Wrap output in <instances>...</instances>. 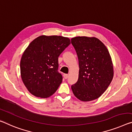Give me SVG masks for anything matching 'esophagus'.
Segmentation results:
<instances>
[{"label":"esophagus","instance_id":"esophagus-1","mask_svg":"<svg viewBox=\"0 0 132 132\" xmlns=\"http://www.w3.org/2000/svg\"><path fill=\"white\" fill-rule=\"evenodd\" d=\"M64 77L65 79H67L68 77V74H64Z\"/></svg>","mask_w":132,"mask_h":132}]
</instances>
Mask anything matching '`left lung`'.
I'll return each instance as SVG.
<instances>
[{
	"label": "left lung",
	"instance_id": "obj_1",
	"mask_svg": "<svg viewBox=\"0 0 132 132\" xmlns=\"http://www.w3.org/2000/svg\"><path fill=\"white\" fill-rule=\"evenodd\" d=\"M71 44L77 54L79 74L77 82L71 86L74 96L82 101L100 97L113 80L114 71L108 50L98 38L77 36Z\"/></svg>",
	"mask_w": 132,
	"mask_h": 132
}]
</instances>
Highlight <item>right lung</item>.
<instances>
[{
    "instance_id": "add662e5",
    "label": "right lung",
    "mask_w": 132,
    "mask_h": 132,
    "mask_svg": "<svg viewBox=\"0 0 132 132\" xmlns=\"http://www.w3.org/2000/svg\"><path fill=\"white\" fill-rule=\"evenodd\" d=\"M71 44L61 36L41 35L29 44L22 55L20 68L24 85L29 93L40 98L54 94L62 81L58 72V57Z\"/></svg>"
}]
</instances>
